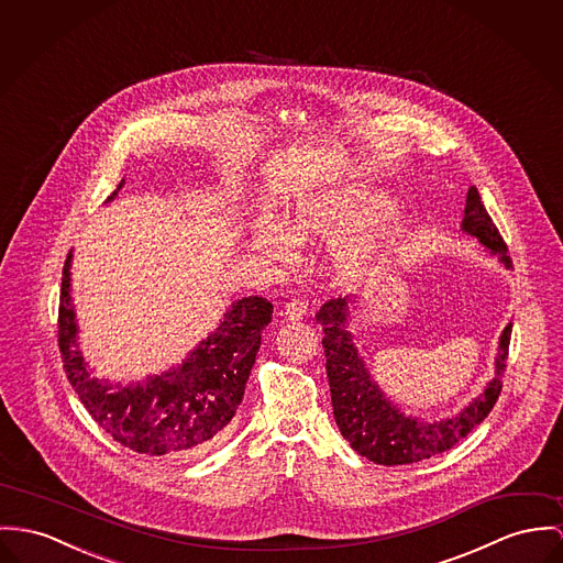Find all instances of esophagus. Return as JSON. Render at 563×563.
Wrapping results in <instances>:
<instances>
[{
	"label": "esophagus",
	"mask_w": 563,
	"mask_h": 563,
	"mask_svg": "<svg viewBox=\"0 0 563 563\" xmlns=\"http://www.w3.org/2000/svg\"><path fill=\"white\" fill-rule=\"evenodd\" d=\"M306 310H308V302L302 300V298H296V300L285 303L283 314H285L287 319H302L303 314H306Z\"/></svg>",
	"instance_id": "obj_1"
}]
</instances>
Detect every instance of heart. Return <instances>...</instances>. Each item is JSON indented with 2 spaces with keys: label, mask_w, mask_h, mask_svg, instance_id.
<instances>
[{
  "label": "heart",
  "mask_w": 563,
  "mask_h": 563,
  "mask_svg": "<svg viewBox=\"0 0 563 563\" xmlns=\"http://www.w3.org/2000/svg\"><path fill=\"white\" fill-rule=\"evenodd\" d=\"M371 210L373 203L346 195L308 199L287 222V235L274 224H263L255 233V244L274 260L289 261L294 257L291 242L302 244L308 240H336ZM368 251L371 242H353L343 246L336 255V265L341 274H355L362 267Z\"/></svg>",
  "instance_id": "1"
}]
</instances>
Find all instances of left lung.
<instances>
[{
  "label": "left lung",
  "mask_w": 563,
  "mask_h": 563,
  "mask_svg": "<svg viewBox=\"0 0 563 563\" xmlns=\"http://www.w3.org/2000/svg\"><path fill=\"white\" fill-rule=\"evenodd\" d=\"M463 229L470 235H476L490 255H497L506 267H512L508 246L497 224L488 217L476 186L467 192ZM314 317L325 334V371L336 424L351 448L377 465H409L454 448L490 413L504 388L512 325L504 330L499 341L495 379L486 384L476 400L459 416L439 422H418L400 413L366 373L357 349L351 343V334L345 330V300L336 298L323 303Z\"/></svg>",
  "instance_id": "1"
}]
</instances>
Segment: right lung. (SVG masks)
Wrapping results in <instances>:
<instances>
[{
  "instance_id": "1",
  "label": "right lung",
  "mask_w": 563,
  "mask_h": 563,
  "mask_svg": "<svg viewBox=\"0 0 563 563\" xmlns=\"http://www.w3.org/2000/svg\"><path fill=\"white\" fill-rule=\"evenodd\" d=\"M113 197L115 192L109 199ZM70 260L68 253L62 272L57 345L66 377L93 422L124 448L147 456H184L212 448L231 431L260 351L261 332L272 321V303L260 296L231 303L217 332L181 366L141 384L111 386L91 375L77 349Z\"/></svg>"
}]
</instances>
